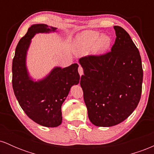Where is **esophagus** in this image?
I'll list each match as a JSON object with an SVG mask.
<instances>
[{"label": "esophagus", "mask_w": 154, "mask_h": 154, "mask_svg": "<svg viewBox=\"0 0 154 154\" xmlns=\"http://www.w3.org/2000/svg\"><path fill=\"white\" fill-rule=\"evenodd\" d=\"M78 72H79V75H80V76H82L83 75V69L81 66H79L78 67Z\"/></svg>", "instance_id": "esophagus-1"}]
</instances>
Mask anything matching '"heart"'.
I'll return each instance as SVG.
<instances>
[{
  "instance_id": "b5f03b06",
  "label": "heart",
  "mask_w": 154,
  "mask_h": 154,
  "mask_svg": "<svg viewBox=\"0 0 154 154\" xmlns=\"http://www.w3.org/2000/svg\"><path fill=\"white\" fill-rule=\"evenodd\" d=\"M111 45V38L106 35L95 30L83 31L76 37L75 41V51L79 54L86 52L95 45L99 54L106 52Z\"/></svg>"
}]
</instances>
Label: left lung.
<instances>
[{
  "mask_svg": "<svg viewBox=\"0 0 154 154\" xmlns=\"http://www.w3.org/2000/svg\"><path fill=\"white\" fill-rule=\"evenodd\" d=\"M114 28L116 38L110 52L79 59L88 117L98 127L122 122L137 106L142 92L143 72L138 49L122 27Z\"/></svg>",
  "mask_w": 154,
  "mask_h": 154,
  "instance_id": "8db88e82",
  "label": "left lung"
}]
</instances>
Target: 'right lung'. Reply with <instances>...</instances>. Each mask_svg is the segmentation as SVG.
<instances>
[{
  "label": "right lung",
  "instance_id": "right-lung-1",
  "mask_svg": "<svg viewBox=\"0 0 154 154\" xmlns=\"http://www.w3.org/2000/svg\"><path fill=\"white\" fill-rule=\"evenodd\" d=\"M56 29L44 24L32 25L19 40L12 63V85L19 105L35 122L48 128L61 125L62 103L72 86L79 82L77 63L63 69L55 67L38 81L29 75L26 59L32 38L37 33H49Z\"/></svg>",
  "mask_w": 154,
  "mask_h": 154
}]
</instances>
